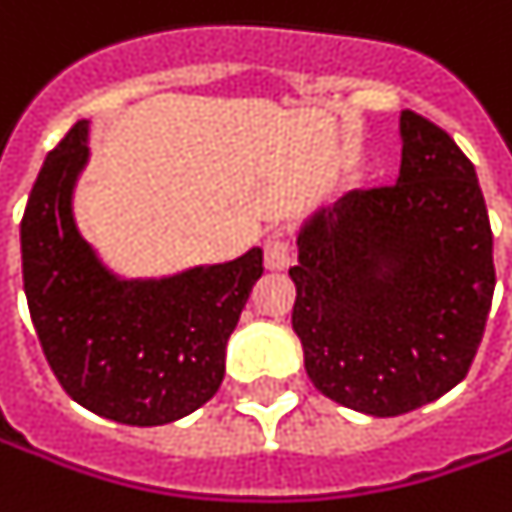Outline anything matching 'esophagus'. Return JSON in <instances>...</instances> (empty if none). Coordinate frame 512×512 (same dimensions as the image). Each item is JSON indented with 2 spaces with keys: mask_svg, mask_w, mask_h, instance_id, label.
Here are the masks:
<instances>
[{
  "mask_svg": "<svg viewBox=\"0 0 512 512\" xmlns=\"http://www.w3.org/2000/svg\"><path fill=\"white\" fill-rule=\"evenodd\" d=\"M291 260H293V246L288 238L277 235V238L266 241V268H271V271H282V268L291 266Z\"/></svg>",
  "mask_w": 512,
  "mask_h": 512,
  "instance_id": "34e87169",
  "label": "esophagus"
}]
</instances>
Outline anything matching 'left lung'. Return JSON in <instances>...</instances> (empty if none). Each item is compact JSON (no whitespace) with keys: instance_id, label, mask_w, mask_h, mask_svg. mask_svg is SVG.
<instances>
[{"instance_id":"obj_1","label":"left lung","mask_w":512,"mask_h":512,"mask_svg":"<svg viewBox=\"0 0 512 512\" xmlns=\"http://www.w3.org/2000/svg\"><path fill=\"white\" fill-rule=\"evenodd\" d=\"M391 185L343 194L296 238L293 332L332 402L402 416L452 391L491 310L493 232L474 163L452 135L402 110Z\"/></svg>"}]
</instances>
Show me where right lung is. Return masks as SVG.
I'll return each mask as SVG.
<instances>
[{
	"label": "right lung",
	"mask_w": 512,
	"mask_h": 512,
	"mask_svg": "<svg viewBox=\"0 0 512 512\" xmlns=\"http://www.w3.org/2000/svg\"><path fill=\"white\" fill-rule=\"evenodd\" d=\"M88 121L46 155L21 219L32 327L77 405L132 427L194 413L219 391L227 341L263 274V249L163 280H121L77 230L71 196Z\"/></svg>",
	"instance_id": "right-lung-1"
}]
</instances>
